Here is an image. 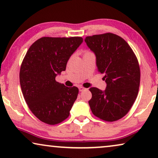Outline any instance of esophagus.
<instances>
[{"label":"esophagus","mask_w":158,"mask_h":158,"mask_svg":"<svg viewBox=\"0 0 158 158\" xmlns=\"http://www.w3.org/2000/svg\"><path fill=\"white\" fill-rule=\"evenodd\" d=\"M84 90H85V88L82 87V86H81V87H79V90H80V91H81V92L83 91Z\"/></svg>","instance_id":"1"}]
</instances>
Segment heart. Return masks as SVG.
Instances as JSON below:
<instances>
[{"label":"heart","instance_id":"1","mask_svg":"<svg viewBox=\"0 0 158 158\" xmlns=\"http://www.w3.org/2000/svg\"><path fill=\"white\" fill-rule=\"evenodd\" d=\"M86 52H85V53H86Z\"/></svg>","mask_w":158,"mask_h":158}]
</instances>
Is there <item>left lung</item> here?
Segmentation results:
<instances>
[{"mask_svg":"<svg viewBox=\"0 0 158 158\" xmlns=\"http://www.w3.org/2000/svg\"><path fill=\"white\" fill-rule=\"evenodd\" d=\"M85 42L95 54L98 71L104 75L106 88H90L88 101L93 114L107 122H114L128 113L137 98L140 83L139 63L124 39L106 33L87 36Z\"/></svg>","mask_w":158,"mask_h":158,"instance_id":"obj_1","label":"left lung"}]
</instances>
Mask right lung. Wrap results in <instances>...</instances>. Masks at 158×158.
I'll list each match as a JSON object with an SVG mask.
<instances>
[{
  "label": "right lung",
  "mask_w": 158,
  "mask_h": 158,
  "mask_svg": "<svg viewBox=\"0 0 158 158\" xmlns=\"http://www.w3.org/2000/svg\"><path fill=\"white\" fill-rule=\"evenodd\" d=\"M78 36L42 37L29 47L20 69L23 98L42 122L54 125L66 119L77 99L78 88L55 81L64 71L68 60L83 42Z\"/></svg>",
  "instance_id": "obj_1"
}]
</instances>
